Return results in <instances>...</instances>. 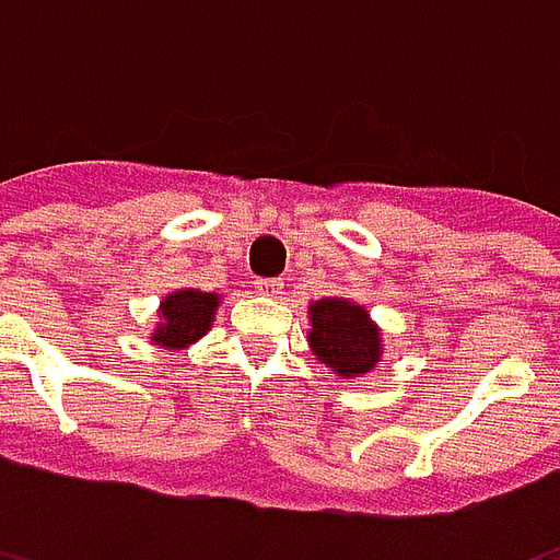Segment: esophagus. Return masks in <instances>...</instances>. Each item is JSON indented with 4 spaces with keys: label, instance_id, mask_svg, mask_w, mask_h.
Returning a JSON list of instances; mask_svg holds the SVG:
<instances>
[{
    "label": "esophagus",
    "instance_id": "34e87169",
    "mask_svg": "<svg viewBox=\"0 0 560 560\" xmlns=\"http://www.w3.org/2000/svg\"><path fill=\"white\" fill-rule=\"evenodd\" d=\"M255 288H258L260 296H279L284 291V281L281 279H258L255 281Z\"/></svg>",
    "mask_w": 560,
    "mask_h": 560
}]
</instances>
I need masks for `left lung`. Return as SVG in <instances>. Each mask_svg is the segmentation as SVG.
<instances>
[{"mask_svg": "<svg viewBox=\"0 0 560 560\" xmlns=\"http://www.w3.org/2000/svg\"><path fill=\"white\" fill-rule=\"evenodd\" d=\"M308 347L317 362L338 380H353L383 362V329L359 302L347 296H323L308 305Z\"/></svg>", "mask_w": 560, "mask_h": 560, "instance_id": "1", "label": "left lung"}]
</instances>
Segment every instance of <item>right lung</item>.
I'll use <instances>...</instances> for the list:
<instances>
[{"mask_svg":"<svg viewBox=\"0 0 560 560\" xmlns=\"http://www.w3.org/2000/svg\"><path fill=\"white\" fill-rule=\"evenodd\" d=\"M222 293H207L198 288H180L165 293L156 308V326L151 332V343L163 350H184L198 338H205L213 326Z\"/></svg>","mask_w":560,"mask_h":560,"instance_id":"add662e5","label":"right lung"}]
</instances>
